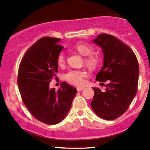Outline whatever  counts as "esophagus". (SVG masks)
<instances>
[{
    "instance_id": "1",
    "label": "esophagus",
    "mask_w": 150,
    "mask_h": 150,
    "mask_svg": "<svg viewBox=\"0 0 150 150\" xmlns=\"http://www.w3.org/2000/svg\"><path fill=\"white\" fill-rule=\"evenodd\" d=\"M84 89V87H77V91H81L82 90H83Z\"/></svg>"
}]
</instances>
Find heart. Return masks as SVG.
<instances>
[{
  "mask_svg": "<svg viewBox=\"0 0 150 150\" xmlns=\"http://www.w3.org/2000/svg\"><path fill=\"white\" fill-rule=\"evenodd\" d=\"M75 50L80 52L83 56H86V63L91 66H95L98 62V58L96 56L91 54L93 52V48L89 45L86 43H77L75 46ZM65 61V56L63 52L59 54L57 57L58 64L63 65ZM86 76V73L82 70H70L65 75V79L70 82V84L76 86L82 85L84 83V77Z\"/></svg>",
  "mask_w": 150,
  "mask_h": 150,
  "instance_id": "b5f03b06",
  "label": "heart"
}]
</instances>
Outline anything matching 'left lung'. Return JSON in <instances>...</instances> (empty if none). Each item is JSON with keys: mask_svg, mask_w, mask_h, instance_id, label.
I'll return each instance as SVG.
<instances>
[{"mask_svg": "<svg viewBox=\"0 0 150 150\" xmlns=\"http://www.w3.org/2000/svg\"><path fill=\"white\" fill-rule=\"evenodd\" d=\"M94 44L102 49L103 64L96 77L99 82L109 83L105 91H94L91 108L100 118L113 120L127 110L138 90L139 66L133 50L115 36L99 34Z\"/></svg>", "mask_w": 150, "mask_h": 150, "instance_id": "left-lung-1", "label": "left lung"}]
</instances>
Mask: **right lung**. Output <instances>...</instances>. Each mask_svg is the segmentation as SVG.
Listing matches in <instances>:
<instances>
[{"instance_id":"right-lung-1","label":"right lung","mask_w":150,"mask_h":150,"mask_svg":"<svg viewBox=\"0 0 150 150\" xmlns=\"http://www.w3.org/2000/svg\"><path fill=\"white\" fill-rule=\"evenodd\" d=\"M60 38L44 37L27 50L18 73V86L23 103L33 116L47 124L66 118L77 89L63 82L58 90L50 88L58 73L57 57L64 49Z\"/></svg>"}]
</instances>
